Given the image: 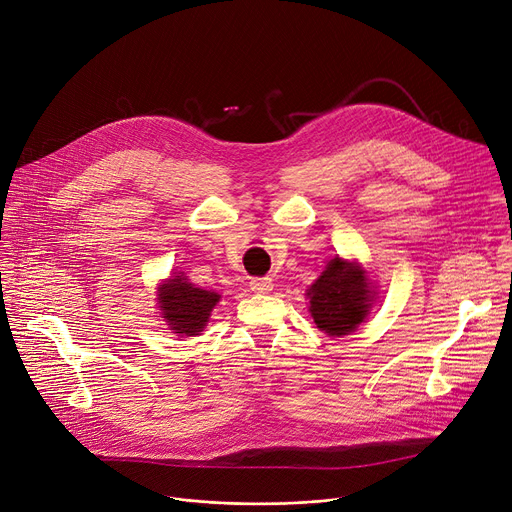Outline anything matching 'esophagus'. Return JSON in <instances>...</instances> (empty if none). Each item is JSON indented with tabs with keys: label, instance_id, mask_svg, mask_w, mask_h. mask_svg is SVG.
<instances>
[{
	"label": "esophagus",
	"instance_id": "34e87169",
	"mask_svg": "<svg viewBox=\"0 0 512 512\" xmlns=\"http://www.w3.org/2000/svg\"><path fill=\"white\" fill-rule=\"evenodd\" d=\"M251 291H255V294H269V291L273 289V279L271 277H257V279H251Z\"/></svg>",
	"mask_w": 512,
	"mask_h": 512
}]
</instances>
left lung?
<instances>
[{"instance_id":"8db88e82","label":"left lung","mask_w":512,"mask_h":512,"mask_svg":"<svg viewBox=\"0 0 512 512\" xmlns=\"http://www.w3.org/2000/svg\"><path fill=\"white\" fill-rule=\"evenodd\" d=\"M316 326L330 336H344L371 314L375 291L356 261L334 257L306 291Z\"/></svg>"}]
</instances>
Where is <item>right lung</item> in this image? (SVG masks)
<instances>
[{
  "label": "right lung",
  "instance_id": "add662e5",
  "mask_svg": "<svg viewBox=\"0 0 512 512\" xmlns=\"http://www.w3.org/2000/svg\"><path fill=\"white\" fill-rule=\"evenodd\" d=\"M218 300H221V296L216 291L192 285L184 273L170 277L158 287L162 318L168 322L174 334L196 336L202 332Z\"/></svg>",
  "mask_w": 512,
  "mask_h": 512
}]
</instances>
